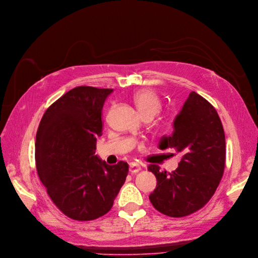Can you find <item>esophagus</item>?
Masks as SVG:
<instances>
[{"instance_id": "1", "label": "esophagus", "mask_w": 258, "mask_h": 258, "mask_svg": "<svg viewBox=\"0 0 258 258\" xmlns=\"http://www.w3.org/2000/svg\"><path fill=\"white\" fill-rule=\"evenodd\" d=\"M128 170H130L131 173L134 174V173L139 172V171L141 170V167L137 163H131L130 167H128Z\"/></svg>"}]
</instances>
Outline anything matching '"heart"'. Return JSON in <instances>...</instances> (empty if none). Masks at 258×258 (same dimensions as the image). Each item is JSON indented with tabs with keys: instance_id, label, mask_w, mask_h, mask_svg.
Masks as SVG:
<instances>
[{
	"instance_id": "1",
	"label": "heart",
	"mask_w": 258,
	"mask_h": 258,
	"mask_svg": "<svg viewBox=\"0 0 258 258\" xmlns=\"http://www.w3.org/2000/svg\"><path fill=\"white\" fill-rule=\"evenodd\" d=\"M133 102L136 105L141 118L150 117L153 119L161 108L157 94L150 89H141L135 92L133 95Z\"/></svg>"
}]
</instances>
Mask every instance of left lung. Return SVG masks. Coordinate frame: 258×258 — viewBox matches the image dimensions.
Listing matches in <instances>:
<instances>
[{
    "label": "left lung",
    "instance_id": "1",
    "mask_svg": "<svg viewBox=\"0 0 258 258\" xmlns=\"http://www.w3.org/2000/svg\"><path fill=\"white\" fill-rule=\"evenodd\" d=\"M172 135L163 137L159 148L182 154L172 172L148 167L157 179L150 201L157 211L180 218L204 207L214 196L225 167V136L220 117L213 105L197 92L189 94L177 114Z\"/></svg>",
    "mask_w": 258,
    "mask_h": 258
}]
</instances>
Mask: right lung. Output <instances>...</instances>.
I'll return each instance as SVG.
<instances>
[{"mask_svg": "<svg viewBox=\"0 0 258 258\" xmlns=\"http://www.w3.org/2000/svg\"><path fill=\"white\" fill-rule=\"evenodd\" d=\"M108 88L79 86L47 108L36 135L38 176L52 202L76 221L107 214L128 173L125 161L107 165L94 155L102 136Z\"/></svg>", "mask_w": 258, "mask_h": 258, "instance_id": "obj_1", "label": "right lung"}]
</instances>
